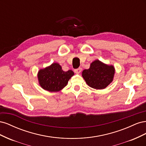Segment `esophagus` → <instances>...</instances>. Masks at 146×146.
<instances>
[{
  "label": "esophagus",
  "mask_w": 146,
  "mask_h": 146,
  "mask_svg": "<svg viewBox=\"0 0 146 146\" xmlns=\"http://www.w3.org/2000/svg\"><path fill=\"white\" fill-rule=\"evenodd\" d=\"M82 68H77V69H75V70H74V72H76V74H80V73L81 72V71H82Z\"/></svg>",
  "instance_id": "obj_1"
}]
</instances>
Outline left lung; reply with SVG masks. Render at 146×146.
<instances>
[{
    "instance_id": "left-lung-1",
    "label": "left lung",
    "mask_w": 146,
    "mask_h": 146,
    "mask_svg": "<svg viewBox=\"0 0 146 146\" xmlns=\"http://www.w3.org/2000/svg\"><path fill=\"white\" fill-rule=\"evenodd\" d=\"M114 68L96 60L88 69L83 70L82 76L90 87L96 90L104 89L113 81Z\"/></svg>"
}]
</instances>
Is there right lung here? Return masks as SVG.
<instances>
[{"label":"right lung","mask_w":146,"mask_h":146,"mask_svg":"<svg viewBox=\"0 0 146 146\" xmlns=\"http://www.w3.org/2000/svg\"><path fill=\"white\" fill-rule=\"evenodd\" d=\"M71 70L63 71L58 63H53L48 67L39 70L38 78L40 86L44 90L50 92H56L62 90L74 76Z\"/></svg>","instance_id":"right-lung-1"}]
</instances>
